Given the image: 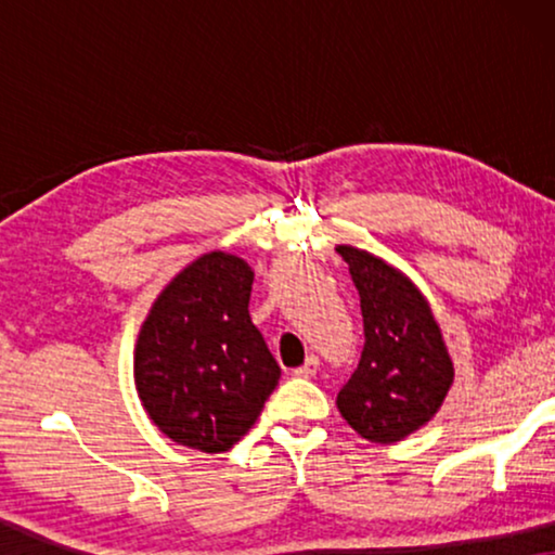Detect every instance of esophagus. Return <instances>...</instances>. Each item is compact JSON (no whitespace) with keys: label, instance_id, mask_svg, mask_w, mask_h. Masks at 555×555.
Wrapping results in <instances>:
<instances>
[{"label":"esophagus","instance_id":"34e87169","mask_svg":"<svg viewBox=\"0 0 555 555\" xmlns=\"http://www.w3.org/2000/svg\"><path fill=\"white\" fill-rule=\"evenodd\" d=\"M318 369H321V361H318L315 356H308L306 363H302V366H298V369L293 371V376H298V378H310V376H315V374H318Z\"/></svg>","mask_w":555,"mask_h":555}]
</instances>
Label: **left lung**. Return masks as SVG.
<instances>
[{"mask_svg": "<svg viewBox=\"0 0 555 555\" xmlns=\"http://www.w3.org/2000/svg\"><path fill=\"white\" fill-rule=\"evenodd\" d=\"M338 255L361 295L366 336L359 369L338 391V409L369 442H399L442 406L452 361L427 300L399 270L348 245Z\"/></svg>", "mask_w": 555, "mask_h": 555, "instance_id": "obj_1", "label": "left lung"}]
</instances>
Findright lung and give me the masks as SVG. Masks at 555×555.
I'll list each match as a JSON object with an SVG mask.
<instances>
[{
  "mask_svg": "<svg viewBox=\"0 0 555 555\" xmlns=\"http://www.w3.org/2000/svg\"><path fill=\"white\" fill-rule=\"evenodd\" d=\"M253 270L209 253L166 285L135 344V389L173 442L227 452L260 416L280 366L249 318Z\"/></svg>",
  "mask_w": 555,
  "mask_h": 555,
  "instance_id": "add662e5",
  "label": "right lung"
}]
</instances>
